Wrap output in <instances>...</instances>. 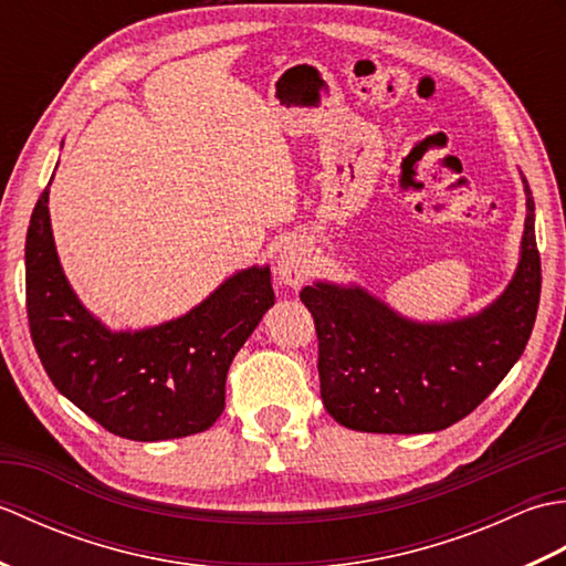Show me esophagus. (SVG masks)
I'll use <instances>...</instances> for the list:
<instances>
[{
	"instance_id": "obj_1",
	"label": "esophagus",
	"mask_w": 566,
	"mask_h": 566,
	"mask_svg": "<svg viewBox=\"0 0 566 566\" xmlns=\"http://www.w3.org/2000/svg\"><path fill=\"white\" fill-rule=\"evenodd\" d=\"M311 250L302 240H286L276 255V280L282 284L298 290L311 276Z\"/></svg>"
}]
</instances>
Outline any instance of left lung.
Wrapping results in <instances>:
<instances>
[{"mask_svg":"<svg viewBox=\"0 0 566 566\" xmlns=\"http://www.w3.org/2000/svg\"><path fill=\"white\" fill-rule=\"evenodd\" d=\"M523 177V175H521ZM525 228L506 290L476 314L416 321L359 284L302 290L318 333L326 411L363 432H436L469 416L518 363L539 304L535 201L523 177Z\"/></svg>","mask_w":566,"mask_h":566,"instance_id":"left-lung-1","label":"left lung"}]
</instances>
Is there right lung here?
<instances>
[{"label": "right lung", "instance_id": "obj_1", "mask_svg": "<svg viewBox=\"0 0 566 566\" xmlns=\"http://www.w3.org/2000/svg\"><path fill=\"white\" fill-rule=\"evenodd\" d=\"M48 195L51 182L27 233V311L55 389L118 438L158 442L211 428L226 406L228 367L274 306L270 264L238 270L185 316L112 331L67 282Z\"/></svg>", "mask_w": 566, "mask_h": 566}]
</instances>
